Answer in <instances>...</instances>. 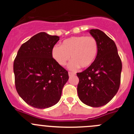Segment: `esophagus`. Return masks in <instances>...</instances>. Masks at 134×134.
<instances>
[{"label":"esophagus","mask_w":134,"mask_h":134,"mask_svg":"<svg viewBox=\"0 0 134 134\" xmlns=\"http://www.w3.org/2000/svg\"><path fill=\"white\" fill-rule=\"evenodd\" d=\"M74 74H74V73L71 72H68V75H69L70 77V76H74Z\"/></svg>","instance_id":"esophagus-1"}]
</instances>
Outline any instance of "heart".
<instances>
[{
    "label": "heart",
    "instance_id": "1",
    "mask_svg": "<svg viewBox=\"0 0 134 134\" xmlns=\"http://www.w3.org/2000/svg\"><path fill=\"white\" fill-rule=\"evenodd\" d=\"M99 44L93 36L71 37L64 40L61 46H54L52 49V56L59 66H64L68 60L72 61L68 67L71 70H76L80 67L88 68L97 56Z\"/></svg>",
    "mask_w": 134,
    "mask_h": 134
}]
</instances>
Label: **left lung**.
<instances>
[{
	"label": "left lung",
	"instance_id": "8db88e82",
	"mask_svg": "<svg viewBox=\"0 0 134 134\" xmlns=\"http://www.w3.org/2000/svg\"><path fill=\"white\" fill-rule=\"evenodd\" d=\"M97 40V56L93 64L77 73L78 95L82 102L92 107L108 103L118 93L122 64L114 41L99 29L88 31Z\"/></svg>",
	"mask_w": 134,
	"mask_h": 134
}]
</instances>
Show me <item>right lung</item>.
<instances>
[{
    "instance_id": "add662e5",
    "label": "right lung",
    "mask_w": 134,
    "mask_h": 134,
    "mask_svg": "<svg viewBox=\"0 0 134 134\" xmlns=\"http://www.w3.org/2000/svg\"><path fill=\"white\" fill-rule=\"evenodd\" d=\"M60 40L41 32L21 45L13 64L15 82L19 95L26 103L46 109L60 100L68 71L52 56V49Z\"/></svg>"
}]
</instances>
